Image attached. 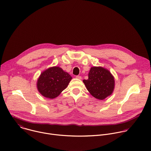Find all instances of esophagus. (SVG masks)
<instances>
[{"label":"esophagus","instance_id":"obj_1","mask_svg":"<svg viewBox=\"0 0 151 151\" xmlns=\"http://www.w3.org/2000/svg\"><path fill=\"white\" fill-rule=\"evenodd\" d=\"M76 78H77V79H82V77L81 76H76Z\"/></svg>","mask_w":151,"mask_h":151}]
</instances>
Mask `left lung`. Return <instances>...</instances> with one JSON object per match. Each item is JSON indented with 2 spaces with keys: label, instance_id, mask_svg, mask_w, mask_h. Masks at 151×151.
<instances>
[{
  "label": "left lung",
  "instance_id": "left-lung-1",
  "mask_svg": "<svg viewBox=\"0 0 151 151\" xmlns=\"http://www.w3.org/2000/svg\"><path fill=\"white\" fill-rule=\"evenodd\" d=\"M83 82L89 92L99 100L111 95L115 88L114 76L109 70L101 66L91 68L88 79Z\"/></svg>",
  "mask_w": 151,
  "mask_h": 151
}]
</instances>
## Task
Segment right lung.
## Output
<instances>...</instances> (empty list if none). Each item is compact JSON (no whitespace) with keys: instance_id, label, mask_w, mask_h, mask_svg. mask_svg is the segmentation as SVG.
<instances>
[{"instance_id":"1","label":"right lung","mask_w":151,"mask_h":151,"mask_svg":"<svg viewBox=\"0 0 151 151\" xmlns=\"http://www.w3.org/2000/svg\"><path fill=\"white\" fill-rule=\"evenodd\" d=\"M72 79L61 68L50 67L40 73L37 81V89L44 97L54 99L66 88Z\"/></svg>"}]
</instances>
